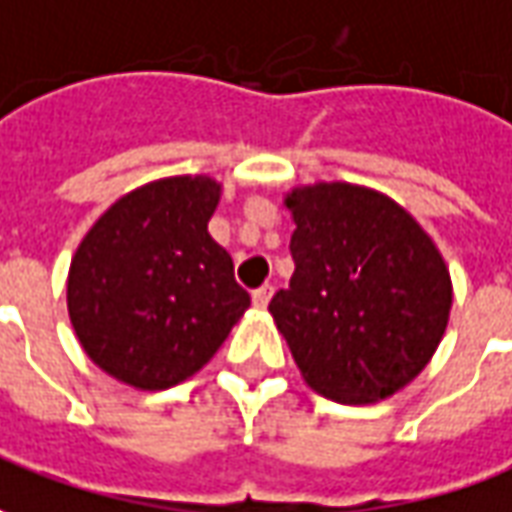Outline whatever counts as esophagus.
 <instances>
[{
  "mask_svg": "<svg viewBox=\"0 0 512 512\" xmlns=\"http://www.w3.org/2000/svg\"><path fill=\"white\" fill-rule=\"evenodd\" d=\"M270 298H273V287H270V284H262L259 290H253V303H256L259 309H264V306L270 303Z\"/></svg>",
  "mask_w": 512,
  "mask_h": 512,
  "instance_id": "34e87169",
  "label": "esophagus"
}]
</instances>
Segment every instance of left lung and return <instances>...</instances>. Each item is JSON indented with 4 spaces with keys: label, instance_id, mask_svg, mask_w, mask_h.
Returning <instances> with one entry per match:
<instances>
[{
    "label": "left lung",
    "instance_id": "1",
    "mask_svg": "<svg viewBox=\"0 0 512 512\" xmlns=\"http://www.w3.org/2000/svg\"><path fill=\"white\" fill-rule=\"evenodd\" d=\"M295 273L270 301L303 379L340 404L393 396L446 331L451 278L424 228L396 200L351 183L287 195Z\"/></svg>",
    "mask_w": 512,
    "mask_h": 512
}]
</instances>
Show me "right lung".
Segmentation results:
<instances>
[{
  "label": "right lung",
  "mask_w": 512,
  "mask_h": 512,
  "mask_svg": "<svg viewBox=\"0 0 512 512\" xmlns=\"http://www.w3.org/2000/svg\"><path fill=\"white\" fill-rule=\"evenodd\" d=\"M220 183L153 181L91 225L69 267V317L88 357L139 390L203 368L250 306L234 262L209 234Z\"/></svg>",
  "instance_id": "1"
}]
</instances>
